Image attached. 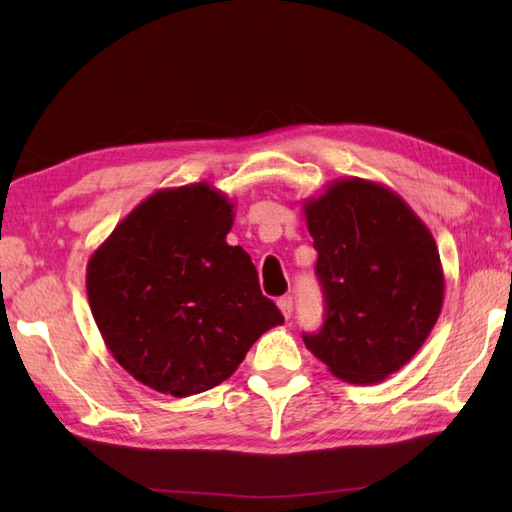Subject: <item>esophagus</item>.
Wrapping results in <instances>:
<instances>
[{
	"label": "esophagus",
	"mask_w": 512,
	"mask_h": 512,
	"mask_svg": "<svg viewBox=\"0 0 512 512\" xmlns=\"http://www.w3.org/2000/svg\"><path fill=\"white\" fill-rule=\"evenodd\" d=\"M277 308L281 310V314H284L286 319H290V314H292V297H279L277 299Z\"/></svg>",
	"instance_id": "34e87169"
}]
</instances>
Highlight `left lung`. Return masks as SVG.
Here are the masks:
<instances>
[{"label": "left lung", "mask_w": 512, "mask_h": 512, "mask_svg": "<svg viewBox=\"0 0 512 512\" xmlns=\"http://www.w3.org/2000/svg\"><path fill=\"white\" fill-rule=\"evenodd\" d=\"M325 321L308 350L345 383L374 385L409 363L436 325L444 273L431 231L398 193L363 178L303 202Z\"/></svg>", "instance_id": "left-lung-1"}]
</instances>
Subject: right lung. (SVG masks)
<instances>
[{"label":"right lung","instance_id":"add662e5","mask_svg":"<svg viewBox=\"0 0 512 512\" xmlns=\"http://www.w3.org/2000/svg\"><path fill=\"white\" fill-rule=\"evenodd\" d=\"M233 202L206 182L140 202L88 262V299L107 350L160 394L220 385L284 317L246 250L228 246Z\"/></svg>","mask_w":512,"mask_h":512}]
</instances>
